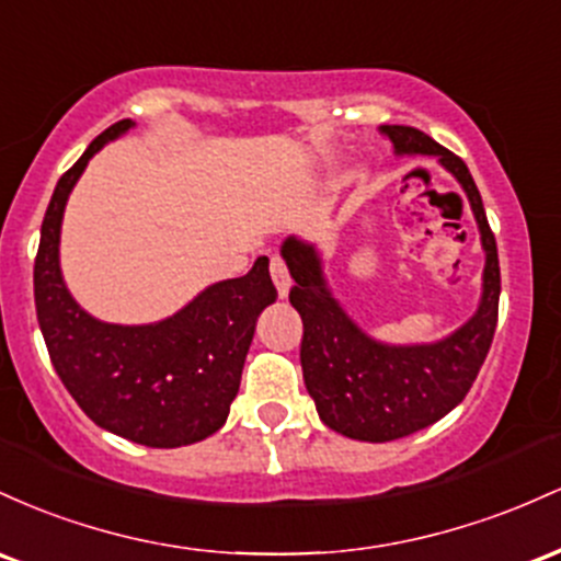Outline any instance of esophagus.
Instances as JSON below:
<instances>
[{"label": "esophagus", "instance_id": "34e87169", "mask_svg": "<svg viewBox=\"0 0 561 561\" xmlns=\"http://www.w3.org/2000/svg\"><path fill=\"white\" fill-rule=\"evenodd\" d=\"M270 275H273V283L275 288H278L280 297H286L288 288H291V275H288L286 262H283L280 256H273V260H270Z\"/></svg>", "mask_w": 561, "mask_h": 561}]
</instances>
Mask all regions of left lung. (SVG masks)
Here are the masks:
<instances>
[{
	"label": "left lung",
	"instance_id": "left-lung-1",
	"mask_svg": "<svg viewBox=\"0 0 561 561\" xmlns=\"http://www.w3.org/2000/svg\"><path fill=\"white\" fill-rule=\"evenodd\" d=\"M398 153L434 156L461 182L480 225L484 249L482 299L477 312L434 344H381L352 323L331 297L323 264L312 243L286 238L283 260L294 278L288 301L301 314V374L318 416L333 432L363 443H389L448 416L474 383L499 323L501 267L495 236L467 163L430 135L383 124Z\"/></svg>",
	"mask_w": 561,
	"mask_h": 561
}]
</instances>
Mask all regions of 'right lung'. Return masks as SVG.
Listing matches in <instances>:
<instances>
[{
  "label": "right lung",
  "mask_w": 561,
  "mask_h": 561,
  "mask_svg": "<svg viewBox=\"0 0 561 561\" xmlns=\"http://www.w3.org/2000/svg\"><path fill=\"white\" fill-rule=\"evenodd\" d=\"M131 127L122 118L94 137L55 185L34 262L36 318L60 381L94 424L148 448H180L228 421L256 318L278 291L260 256L243 278L214 283L159 323H103L81 310L60 273L62 211L92 156Z\"/></svg>",
  "instance_id": "1"
}]
</instances>
